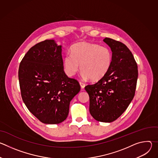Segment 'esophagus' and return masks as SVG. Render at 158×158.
I'll use <instances>...</instances> for the list:
<instances>
[{"label": "esophagus", "instance_id": "1", "mask_svg": "<svg viewBox=\"0 0 158 158\" xmlns=\"http://www.w3.org/2000/svg\"><path fill=\"white\" fill-rule=\"evenodd\" d=\"M79 84H80L81 87L82 89H84V87H85V84H84V83H83V82H79Z\"/></svg>", "mask_w": 158, "mask_h": 158}]
</instances>
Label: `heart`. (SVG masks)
Segmentation results:
<instances>
[{
  "label": "heart",
  "mask_w": 158,
  "mask_h": 158,
  "mask_svg": "<svg viewBox=\"0 0 158 158\" xmlns=\"http://www.w3.org/2000/svg\"><path fill=\"white\" fill-rule=\"evenodd\" d=\"M71 53L67 54L63 59L64 71L69 77L74 76L81 66L83 79L98 81L107 74L112 61L110 49L94 43H76L71 47Z\"/></svg>",
  "instance_id": "obj_1"
}]
</instances>
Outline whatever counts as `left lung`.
I'll use <instances>...</instances> for the list:
<instances>
[{
	"mask_svg": "<svg viewBox=\"0 0 158 158\" xmlns=\"http://www.w3.org/2000/svg\"><path fill=\"white\" fill-rule=\"evenodd\" d=\"M112 61L107 74L98 82L85 87L89 96V112L98 121L117 119L132 101L136 88L138 66L130 50L123 43L105 38Z\"/></svg>",
	"mask_w": 158,
	"mask_h": 158,
	"instance_id": "obj_1",
	"label": "left lung"
}]
</instances>
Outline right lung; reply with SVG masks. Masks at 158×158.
Wrapping results in <instances>:
<instances>
[{
	"instance_id": "right-lung-1",
	"label": "right lung",
	"mask_w": 158,
	"mask_h": 158,
	"mask_svg": "<svg viewBox=\"0 0 158 158\" xmlns=\"http://www.w3.org/2000/svg\"><path fill=\"white\" fill-rule=\"evenodd\" d=\"M19 81L24 104L44 124L65 120L70 102L81 90L78 81L65 74L62 46L54 40L37 43L28 51L19 65Z\"/></svg>"
}]
</instances>
